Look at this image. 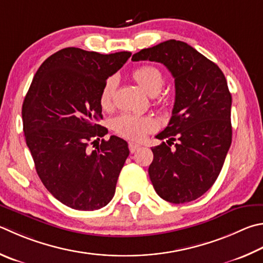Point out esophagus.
Here are the masks:
<instances>
[{"label": "esophagus", "mask_w": 263, "mask_h": 263, "mask_svg": "<svg viewBox=\"0 0 263 263\" xmlns=\"http://www.w3.org/2000/svg\"><path fill=\"white\" fill-rule=\"evenodd\" d=\"M139 145L138 144H135V142H128V149H130L131 153H135L137 152L138 149H139Z\"/></svg>", "instance_id": "34e87169"}]
</instances>
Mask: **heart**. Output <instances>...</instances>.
<instances>
[{
    "label": "heart",
    "mask_w": 263,
    "mask_h": 263,
    "mask_svg": "<svg viewBox=\"0 0 263 263\" xmlns=\"http://www.w3.org/2000/svg\"><path fill=\"white\" fill-rule=\"evenodd\" d=\"M133 79L140 85L147 94L156 95L163 87L164 78L161 71L152 65H144L133 71ZM117 87L115 76L108 78L103 84L100 93V104L103 109L109 110L114 106V98ZM112 128L117 135L131 140H142L147 133L155 131L157 123L149 116H136L124 114L112 122Z\"/></svg>",
    "instance_id": "heart-1"
}]
</instances>
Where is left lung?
I'll list each match as a JSON object with an SVG mask.
<instances>
[{
	"label": "left lung",
	"instance_id": "1",
	"mask_svg": "<svg viewBox=\"0 0 263 263\" xmlns=\"http://www.w3.org/2000/svg\"><path fill=\"white\" fill-rule=\"evenodd\" d=\"M132 61L159 62L175 78L176 98L168 126L156 136L148 174L156 193L171 203L193 201L217 179L232 139L231 102L218 66L183 41L168 40L142 49ZM174 144V142H173Z\"/></svg>",
	"mask_w": 263,
	"mask_h": 263
}]
</instances>
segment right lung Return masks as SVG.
<instances>
[{
  "label": "right lung",
  "mask_w": 263,
  "mask_h": 263,
  "mask_svg": "<svg viewBox=\"0 0 263 263\" xmlns=\"http://www.w3.org/2000/svg\"><path fill=\"white\" fill-rule=\"evenodd\" d=\"M130 51L99 54L74 47L49 56L23 102V128L35 170L46 189L65 206L97 211L110 202L127 159V142L106 136L100 93ZM94 147V146H93Z\"/></svg>",
  "instance_id": "add662e5"
}]
</instances>
